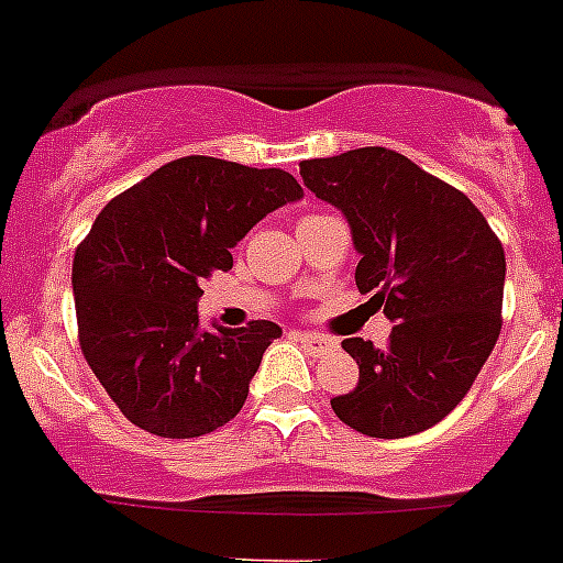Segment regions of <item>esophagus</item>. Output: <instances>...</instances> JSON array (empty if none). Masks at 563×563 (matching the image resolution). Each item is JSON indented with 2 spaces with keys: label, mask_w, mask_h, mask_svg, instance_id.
<instances>
[{
  "label": "esophagus",
  "mask_w": 563,
  "mask_h": 563,
  "mask_svg": "<svg viewBox=\"0 0 563 563\" xmlns=\"http://www.w3.org/2000/svg\"><path fill=\"white\" fill-rule=\"evenodd\" d=\"M296 338L301 341V346H305L310 355L321 357V355H330L332 350H335L338 343L332 341V338L327 335H318V332H296Z\"/></svg>",
  "instance_id": "esophagus-1"
}]
</instances>
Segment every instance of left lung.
<instances>
[{"label":"left lung","instance_id":"1","mask_svg":"<svg viewBox=\"0 0 563 563\" xmlns=\"http://www.w3.org/2000/svg\"><path fill=\"white\" fill-rule=\"evenodd\" d=\"M301 180L350 220L357 290L395 321L386 350L346 338L357 386L332 411L366 437L397 440L456 409L501 332L505 251L460 188L383 146L301 161Z\"/></svg>","mask_w":563,"mask_h":563}]
</instances>
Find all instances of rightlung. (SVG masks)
<instances>
[{
	"label": "right lung",
	"mask_w": 563,
	"mask_h": 563,
	"mask_svg": "<svg viewBox=\"0 0 563 563\" xmlns=\"http://www.w3.org/2000/svg\"><path fill=\"white\" fill-rule=\"evenodd\" d=\"M305 197L282 168L180 157L98 213L73 258L78 343L137 429L202 437L242 411L273 321L200 330L202 278L231 271V247L276 208Z\"/></svg>",
	"instance_id": "obj_1"
}]
</instances>
